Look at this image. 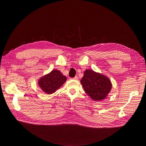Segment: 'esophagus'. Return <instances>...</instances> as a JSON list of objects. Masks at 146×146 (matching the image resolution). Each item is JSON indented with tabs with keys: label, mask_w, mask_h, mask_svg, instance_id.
Instances as JSON below:
<instances>
[{
	"label": "esophagus",
	"mask_w": 146,
	"mask_h": 146,
	"mask_svg": "<svg viewBox=\"0 0 146 146\" xmlns=\"http://www.w3.org/2000/svg\"><path fill=\"white\" fill-rule=\"evenodd\" d=\"M73 79H74V80H78V76H75V77L73 78Z\"/></svg>",
	"instance_id": "esophagus-1"
}]
</instances>
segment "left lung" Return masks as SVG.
I'll use <instances>...</instances> for the list:
<instances>
[{"label": "left lung", "mask_w": 146, "mask_h": 146, "mask_svg": "<svg viewBox=\"0 0 146 146\" xmlns=\"http://www.w3.org/2000/svg\"><path fill=\"white\" fill-rule=\"evenodd\" d=\"M80 83L85 92L97 101L105 99L112 87L111 82L108 78L91 70L85 71Z\"/></svg>", "instance_id": "left-lung-1"}]
</instances>
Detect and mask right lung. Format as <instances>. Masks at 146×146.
<instances>
[{
	"mask_svg": "<svg viewBox=\"0 0 146 146\" xmlns=\"http://www.w3.org/2000/svg\"><path fill=\"white\" fill-rule=\"evenodd\" d=\"M66 79L59 70H54L38 80V85L44 92L52 94L63 85Z\"/></svg>",
	"mask_w": 146,
	"mask_h": 146,
	"instance_id": "1",
	"label": "right lung"
}]
</instances>
